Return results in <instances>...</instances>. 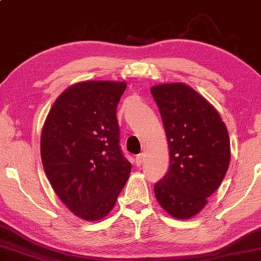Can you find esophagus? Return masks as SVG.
I'll return each instance as SVG.
<instances>
[{
	"instance_id": "1",
	"label": "esophagus",
	"mask_w": 261,
	"mask_h": 261,
	"mask_svg": "<svg viewBox=\"0 0 261 261\" xmlns=\"http://www.w3.org/2000/svg\"><path fill=\"white\" fill-rule=\"evenodd\" d=\"M144 159H145L144 154H139V155L136 156V165H137V167H141V164L144 163Z\"/></svg>"
}]
</instances>
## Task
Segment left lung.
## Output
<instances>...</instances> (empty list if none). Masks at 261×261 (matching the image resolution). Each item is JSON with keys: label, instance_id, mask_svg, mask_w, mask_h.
<instances>
[{"label": "left lung", "instance_id": "left-lung-1", "mask_svg": "<svg viewBox=\"0 0 261 261\" xmlns=\"http://www.w3.org/2000/svg\"><path fill=\"white\" fill-rule=\"evenodd\" d=\"M167 135L170 165L155 184L160 205L188 219L206 205L228 170L230 144L220 115L195 90L182 83L150 90Z\"/></svg>", "mask_w": 261, "mask_h": 261}]
</instances>
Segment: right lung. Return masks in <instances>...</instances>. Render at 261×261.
<instances>
[{
	"instance_id": "1",
	"label": "right lung",
	"mask_w": 261,
	"mask_h": 261,
	"mask_svg": "<svg viewBox=\"0 0 261 261\" xmlns=\"http://www.w3.org/2000/svg\"><path fill=\"white\" fill-rule=\"evenodd\" d=\"M125 88L111 81L72 85L55 101L42 130L46 177L64 204L84 220L110 213L131 172L116 117Z\"/></svg>"
}]
</instances>
